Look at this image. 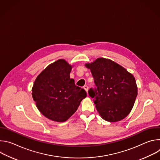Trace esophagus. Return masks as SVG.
I'll return each instance as SVG.
<instances>
[{
	"label": "esophagus",
	"instance_id": "1",
	"mask_svg": "<svg viewBox=\"0 0 160 160\" xmlns=\"http://www.w3.org/2000/svg\"><path fill=\"white\" fill-rule=\"evenodd\" d=\"M83 88L85 90V91L87 92L88 89V87L87 85H84V86H83Z\"/></svg>",
	"mask_w": 160,
	"mask_h": 160
}]
</instances>
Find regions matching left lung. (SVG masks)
I'll return each mask as SVG.
<instances>
[{
  "instance_id": "8db88e82",
  "label": "left lung",
  "mask_w": 160,
  "mask_h": 160,
  "mask_svg": "<svg viewBox=\"0 0 160 160\" xmlns=\"http://www.w3.org/2000/svg\"><path fill=\"white\" fill-rule=\"evenodd\" d=\"M85 66L90 70L96 86L90 88L88 93L101 117L111 122L125 118L131 111L138 96L133 76L108 59L98 58Z\"/></svg>"
}]
</instances>
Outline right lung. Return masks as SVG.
Returning <instances> with one entry per match:
<instances>
[{
	"instance_id": "obj_1",
	"label": "right lung",
	"mask_w": 160,
	"mask_h": 160,
	"mask_svg": "<svg viewBox=\"0 0 160 160\" xmlns=\"http://www.w3.org/2000/svg\"><path fill=\"white\" fill-rule=\"evenodd\" d=\"M71 70V65L59 59L49 65L34 82L33 99L40 112L51 120H67L87 96L85 90L70 78Z\"/></svg>"
}]
</instances>
